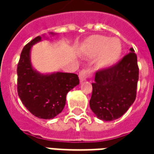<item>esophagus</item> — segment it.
I'll return each mask as SVG.
<instances>
[{
	"label": "esophagus",
	"mask_w": 154,
	"mask_h": 154,
	"mask_svg": "<svg viewBox=\"0 0 154 154\" xmlns=\"http://www.w3.org/2000/svg\"><path fill=\"white\" fill-rule=\"evenodd\" d=\"M92 77V72L89 69H83L79 72V78L81 82H83L87 78Z\"/></svg>",
	"instance_id": "34e87169"
}]
</instances>
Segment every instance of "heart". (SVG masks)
Masks as SVG:
<instances>
[{
	"label": "heart",
	"instance_id": "1",
	"mask_svg": "<svg viewBox=\"0 0 154 154\" xmlns=\"http://www.w3.org/2000/svg\"><path fill=\"white\" fill-rule=\"evenodd\" d=\"M122 43L117 38L94 35L86 43L85 52L90 57H97V65L101 68L109 67L117 62L122 54Z\"/></svg>",
	"mask_w": 154,
	"mask_h": 154
}]
</instances>
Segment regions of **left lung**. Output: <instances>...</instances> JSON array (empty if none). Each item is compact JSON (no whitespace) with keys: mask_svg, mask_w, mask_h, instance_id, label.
<instances>
[{"mask_svg":"<svg viewBox=\"0 0 154 154\" xmlns=\"http://www.w3.org/2000/svg\"><path fill=\"white\" fill-rule=\"evenodd\" d=\"M129 50L117 64L99 69L95 74L89 106L99 119L119 118L136 99L139 68L134 49Z\"/></svg>","mask_w":154,"mask_h":154,"instance_id":"1","label":"left lung"}]
</instances>
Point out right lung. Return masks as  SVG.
Listing matches in <instances>:
<instances>
[{
  "instance_id": "1",
  "label": "right lung",
  "mask_w": 154,
  "mask_h": 154,
  "mask_svg": "<svg viewBox=\"0 0 154 154\" xmlns=\"http://www.w3.org/2000/svg\"><path fill=\"white\" fill-rule=\"evenodd\" d=\"M42 37H35L20 53L17 64V93L23 105L32 115L52 119L63 110L68 92L79 84L78 76L70 72L43 75L32 69L30 62L32 45Z\"/></svg>"
}]
</instances>
